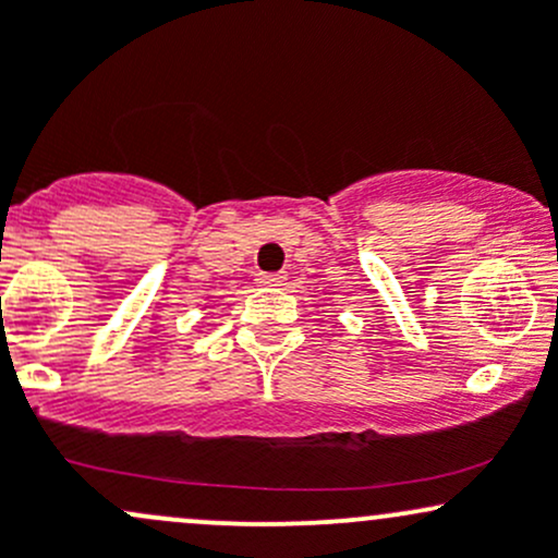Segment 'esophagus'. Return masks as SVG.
I'll use <instances>...</instances> for the list:
<instances>
[{"label":"esophagus","instance_id":"esophagus-1","mask_svg":"<svg viewBox=\"0 0 558 558\" xmlns=\"http://www.w3.org/2000/svg\"><path fill=\"white\" fill-rule=\"evenodd\" d=\"M284 274H257V287H281L284 284Z\"/></svg>","mask_w":558,"mask_h":558}]
</instances>
